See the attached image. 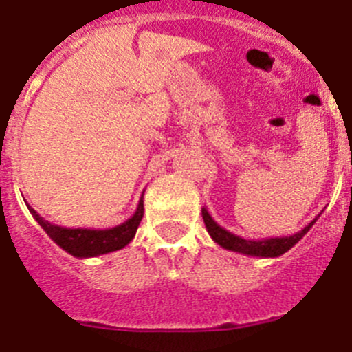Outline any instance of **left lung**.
I'll list each match as a JSON object with an SVG mask.
<instances>
[{
	"label": "left lung",
	"instance_id": "obj_1",
	"mask_svg": "<svg viewBox=\"0 0 352 352\" xmlns=\"http://www.w3.org/2000/svg\"><path fill=\"white\" fill-rule=\"evenodd\" d=\"M201 216H204V223H206L207 232L212 237L214 243H218L221 248L230 250V252L243 253V255L250 256H262V258H274V256L283 255L285 252H289L292 246H294L298 241L303 239V235L314 227V223L317 221V216L314 221H310L303 230L296 232L292 235H287V237H269V239H244L239 235L232 234V232L225 230L223 227H219L218 223L214 221L212 216L209 214V210L204 207L201 209Z\"/></svg>",
	"mask_w": 352,
	"mask_h": 352
}]
</instances>
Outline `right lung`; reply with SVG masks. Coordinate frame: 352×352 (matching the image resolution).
<instances>
[{"label":"right lung","mask_w":352,"mask_h":352,"mask_svg":"<svg viewBox=\"0 0 352 352\" xmlns=\"http://www.w3.org/2000/svg\"><path fill=\"white\" fill-rule=\"evenodd\" d=\"M30 212L36 223L45 230V234L60 246L78 258H88V256H99L104 253H111L122 250L124 246L133 241L136 230L140 227V221L143 218V197L140 198L136 212L131 216L127 221H124L118 227L106 228V230H94V228H65L58 227L44 219L35 209L28 206Z\"/></svg>","instance_id":"add662e5"}]
</instances>
